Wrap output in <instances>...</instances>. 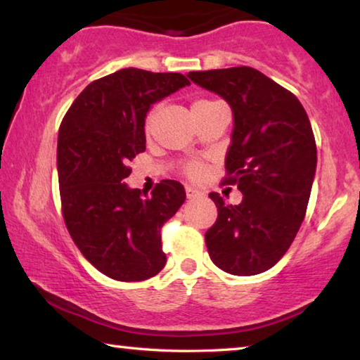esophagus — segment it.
<instances>
[{
	"mask_svg": "<svg viewBox=\"0 0 360 360\" xmlns=\"http://www.w3.org/2000/svg\"><path fill=\"white\" fill-rule=\"evenodd\" d=\"M185 193H186V198H188V199L196 198V196L201 195V191H199L198 188H195V186H190V185H186V186H185Z\"/></svg>",
	"mask_w": 360,
	"mask_h": 360,
	"instance_id": "esophagus-1",
	"label": "esophagus"
}]
</instances>
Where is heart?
Listing matches in <instances>:
<instances>
[{
    "instance_id": "b5f03b06",
    "label": "heart",
    "mask_w": 360,
    "mask_h": 360,
    "mask_svg": "<svg viewBox=\"0 0 360 360\" xmlns=\"http://www.w3.org/2000/svg\"><path fill=\"white\" fill-rule=\"evenodd\" d=\"M198 103H206V101H198ZM198 103H195V104H198ZM151 124H153V112H149L148 117H146V130L148 131L151 130ZM184 170H185V174L190 176V179H195L196 180V179H199V176L202 175L204 167H202V164L199 162V161H190V162L185 164Z\"/></svg>"
}]
</instances>
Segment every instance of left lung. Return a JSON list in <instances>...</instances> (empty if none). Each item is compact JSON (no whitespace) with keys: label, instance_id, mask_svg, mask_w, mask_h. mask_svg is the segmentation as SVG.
<instances>
[{"label":"left lung","instance_id":"obj_1","mask_svg":"<svg viewBox=\"0 0 360 360\" xmlns=\"http://www.w3.org/2000/svg\"><path fill=\"white\" fill-rule=\"evenodd\" d=\"M188 77L233 112L224 181L238 185L243 201L231 206L219 193L209 195L219 212L206 231L209 256L226 274H262L288 251L306 215L317 167L311 122L300 99L252 68Z\"/></svg>","mask_w":360,"mask_h":360}]
</instances>
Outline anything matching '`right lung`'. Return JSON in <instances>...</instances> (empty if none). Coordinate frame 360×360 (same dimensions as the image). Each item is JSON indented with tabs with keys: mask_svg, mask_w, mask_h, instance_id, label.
I'll return each mask as SVG.
<instances>
[{
	"mask_svg": "<svg viewBox=\"0 0 360 360\" xmlns=\"http://www.w3.org/2000/svg\"><path fill=\"white\" fill-rule=\"evenodd\" d=\"M190 85L181 74L122 69L91 82L65 112L58 136L64 222L85 259L119 281L161 272L164 222L185 202V188L164 180L143 198L124 184L129 161L146 149L149 108Z\"/></svg>",
	"mask_w": 360,
	"mask_h": 360,
	"instance_id": "add662e5",
	"label": "right lung"
}]
</instances>
